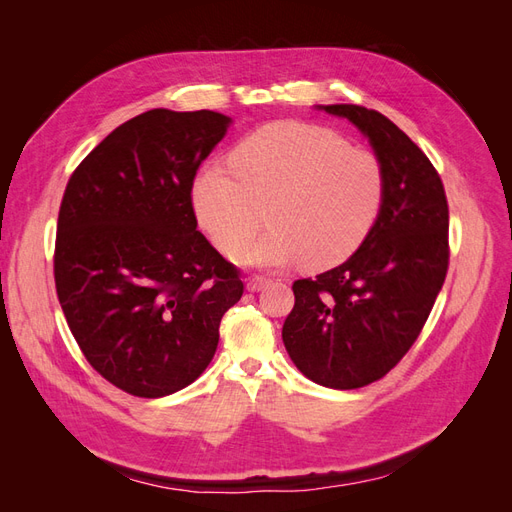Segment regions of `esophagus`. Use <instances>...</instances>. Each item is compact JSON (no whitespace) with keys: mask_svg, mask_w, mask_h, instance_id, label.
Here are the masks:
<instances>
[{"mask_svg":"<svg viewBox=\"0 0 512 512\" xmlns=\"http://www.w3.org/2000/svg\"><path fill=\"white\" fill-rule=\"evenodd\" d=\"M271 284V277H265V275H254L247 280V290L250 292H260L262 288H267Z\"/></svg>","mask_w":512,"mask_h":512,"instance_id":"34e87169","label":"esophagus"}]
</instances>
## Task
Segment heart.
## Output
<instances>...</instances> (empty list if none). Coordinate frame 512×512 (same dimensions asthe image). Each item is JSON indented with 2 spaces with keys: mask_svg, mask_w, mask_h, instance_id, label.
<instances>
[{
  "mask_svg": "<svg viewBox=\"0 0 512 512\" xmlns=\"http://www.w3.org/2000/svg\"><path fill=\"white\" fill-rule=\"evenodd\" d=\"M230 166L200 170L192 200L213 243L228 256L239 251L243 265L280 267L301 258L305 269H329L359 250L380 220V160L331 130L271 123L232 149ZM260 208L274 228L253 244L264 223Z\"/></svg>",
  "mask_w": 512,
  "mask_h": 512,
  "instance_id": "b5f03b06",
  "label": "heart"
}]
</instances>
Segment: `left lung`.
I'll return each mask as SVG.
<instances>
[{"label":"left lung","instance_id":"1","mask_svg":"<svg viewBox=\"0 0 512 512\" xmlns=\"http://www.w3.org/2000/svg\"><path fill=\"white\" fill-rule=\"evenodd\" d=\"M352 121L386 177L380 220L344 265L292 284L282 339L303 376L361 389L404 359L448 269V205L429 158L391 119L356 104L318 106Z\"/></svg>","mask_w":512,"mask_h":512}]
</instances>
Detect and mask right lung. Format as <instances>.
<instances>
[{
	"mask_svg": "<svg viewBox=\"0 0 512 512\" xmlns=\"http://www.w3.org/2000/svg\"><path fill=\"white\" fill-rule=\"evenodd\" d=\"M230 126L213 111L153 108L121 123L76 166L59 207L55 288L102 378L156 399L211 363L239 269L198 232L196 170Z\"/></svg>",
	"mask_w": 512,
	"mask_h": 512,
	"instance_id": "obj_1",
	"label": "right lung"
}]
</instances>
